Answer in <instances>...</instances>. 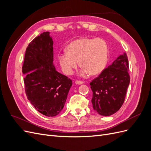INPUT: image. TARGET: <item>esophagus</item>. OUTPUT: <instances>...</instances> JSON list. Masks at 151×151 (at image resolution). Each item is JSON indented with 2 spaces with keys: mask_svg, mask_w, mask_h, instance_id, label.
<instances>
[{
  "mask_svg": "<svg viewBox=\"0 0 151 151\" xmlns=\"http://www.w3.org/2000/svg\"><path fill=\"white\" fill-rule=\"evenodd\" d=\"M75 83H76V84H79V85H80V84H83L84 83V82H83V81H76Z\"/></svg>",
  "mask_w": 151,
  "mask_h": 151,
  "instance_id": "1",
  "label": "esophagus"
}]
</instances>
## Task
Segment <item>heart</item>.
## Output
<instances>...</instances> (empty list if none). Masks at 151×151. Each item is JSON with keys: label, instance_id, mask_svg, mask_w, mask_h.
Here are the masks:
<instances>
[{"label": "heart", "instance_id": "1", "mask_svg": "<svg viewBox=\"0 0 151 151\" xmlns=\"http://www.w3.org/2000/svg\"><path fill=\"white\" fill-rule=\"evenodd\" d=\"M67 53L58 55V61L63 72L72 74L78 62L82 67L81 74H99L106 65L108 47L104 40L82 38L73 41L66 48Z\"/></svg>", "mask_w": 151, "mask_h": 151}]
</instances>
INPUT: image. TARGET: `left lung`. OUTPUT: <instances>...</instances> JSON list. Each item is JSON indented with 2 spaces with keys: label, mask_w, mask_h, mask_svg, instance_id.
Instances as JSON below:
<instances>
[{
  "label": "left lung",
  "mask_w": 151,
  "mask_h": 151,
  "mask_svg": "<svg viewBox=\"0 0 151 151\" xmlns=\"http://www.w3.org/2000/svg\"><path fill=\"white\" fill-rule=\"evenodd\" d=\"M128 57L123 53L90 83L91 102L99 115H111L122 107L130 81Z\"/></svg>",
  "instance_id": "obj_1"
}]
</instances>
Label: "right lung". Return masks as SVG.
<instances>
[{
  "label": "right lung",
  "mask_w": 151,
  "mask_h": 151,
  "mask_svg": "<svg viewBox=\"0 0 151 151\" xmlns=\"http://www.w3.org/2000/svg\"><path fill=\"white\" fill-rule=\"evenodd\" d=\"M44 32L33 39L25 52L22 70L28 99L40 113L55 116L60 113L72 82L55 70L53 64V42Z\"/></svg>",
  "instance_id": "obj_1"
}]
</instances>
